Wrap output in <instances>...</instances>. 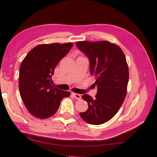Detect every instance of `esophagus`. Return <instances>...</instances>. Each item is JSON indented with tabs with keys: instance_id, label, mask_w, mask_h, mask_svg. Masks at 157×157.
<instances>
[{
	"instance_id": "34e87169",
	"label": "esophagus",
	"mask_w": 157,
	"mask_h": 157,
	"mask_svg": "<svg viewBox=\"0 0 157 157\" xmlns=\"http://www.w3.org/2000/svg\"><path fill=\"white\" fill-rule=\"evenodd\" d=\"M72 95H73V96H74V98H75L76 99H77V100H79V99H81V96H80V95L78 94L72 93Z\"/></svg>"
}]
</instances>
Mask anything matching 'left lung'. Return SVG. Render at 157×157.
Here are the masks:
<instances>
[{"instance_id": "obj_1", "label": "left lung", "mask_w": 157, "mask_h": 157, "mask_svg": "<svg viewBox=\"0 0 157 157\" xmlns=\"http://www.w3.org/2000/svg\"><path fill=\"white\" fill-rule=\"evenodd\" d=\"M76 45L88 57L98 87L96 98L82 96L88 109L80 115L88 124H103L116 115L126 97L129 71L125 56L119 46L108 41H80Z\"/></svg>"}]
</instances>
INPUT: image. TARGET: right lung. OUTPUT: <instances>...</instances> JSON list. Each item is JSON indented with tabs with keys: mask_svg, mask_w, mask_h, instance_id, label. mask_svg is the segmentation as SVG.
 <instances>
[{
	"mask_svg": "<svg viewBox=\"0 0 157 157\" xmlns=\"http://www.w3.org/2000/svg\"><path fill=\"white\" fill-rule=\"evenodd\" d=\"M72 43L40 44L23 60L19 75V88L29 112L37 118H46L58 111L61 100L70 92L52 86V77L59 61L70 51Z\"/></svg>",
	"mask_w": 157,
	"mask_h": 157,
	"instance_id": "add662e5",
	"label": "right lung"
}]
</instances>
